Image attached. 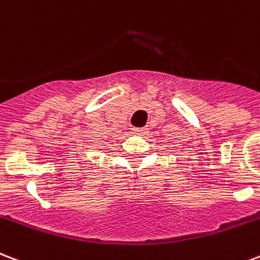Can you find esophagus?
Segmentation results:
<instances>
[{
  "instance_id": "1",
  "label": "esophagus",
  "mask_w": 260,
  "mask_h": 260,
  "mask_svg": "<svg viewBox=\"0 0 260 260\" xmlns=\"http://www.w3.org/2000/svg\"><path fill=\"white\" fill-rule=\"evenodd\" d=\"M146 128H132V132H134L135 135H139V136H142V135L146 134Z\"/></svg>"
}]
</instances>
